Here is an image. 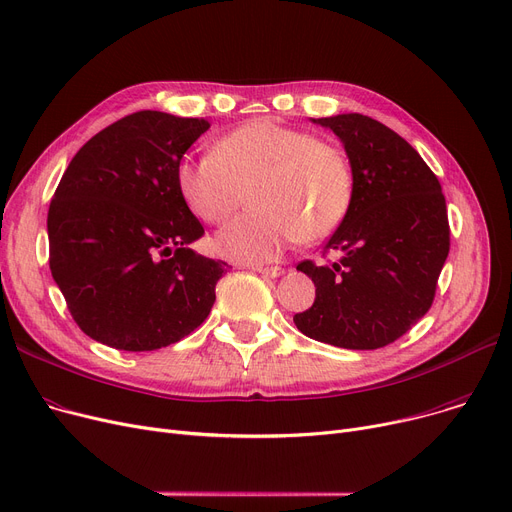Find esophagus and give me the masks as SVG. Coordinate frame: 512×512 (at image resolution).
<instances>
[{
    "label": "esophagus",
    "mask_w": 512,
    "mask_h": 512,
    "mask_svg": "<svg viewBox=\"0 0 512 512\" xmlns=\"http://www.w3.org/2000/svg\"><path fill=\"white\" fill-rule=\"evenodd\" d=\"M253 272L261 274L263 278H278L284 274L282 267H253Z\"/></svg>",
    "instance_id": "34e87169"
}]
</instances>
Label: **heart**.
Segmentation results:
<instances>
[{"mask_svg": "<svg viewBox=\"0 0 512 512\" xmlns=\"http://www.w3.org/2000/svg\"><path fill=\"white\" fill-rule=\"evenodd\" d=\"M176 188L205 224H222L245 201L249 211L215 234V251L238 263L278 259L294 238L332 234L353 201V168L342 147L311 132L257 118L213 143L211 155L182 157Z\"/></svg>", "mask_w": 512, "mask_h": 512, "instance_id": "obj_1", "label": "heart"}]
</instances>
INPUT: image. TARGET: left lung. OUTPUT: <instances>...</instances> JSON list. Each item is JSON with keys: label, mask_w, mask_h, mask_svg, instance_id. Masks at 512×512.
<instances>
[{"label": "left lung", "mask_w": 512, "mask_h": 512, "mask_svg": "<svg viewBox=\"0 0 512 512\" xmlns=\"http://www.w3.org/2000/svg\"><path fill=\"white\" fill-rule=\"evenodd\" d=\"M342 141L353 168V201L326 251V265L301 261L315 303L294 315L319 342L353 351L407 334L434 303L450 251L446 199L436 174L394 130L363 114L313 120Z\"/></svg>", "instance_id": "8db88e82"}]
</instances>
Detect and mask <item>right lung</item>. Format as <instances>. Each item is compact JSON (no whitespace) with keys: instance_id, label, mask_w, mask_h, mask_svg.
I'll return each instance as SVG.
<instances>
[{"instance_id":"obj_1","label":"right lung","mask_w":512,"mask_h":512,"mask_svg":"<svg viewBox=\"0 0 512 512\" xmlns=\"http://www.w3.org/2000/svg\"><path fill=\"white\" fill-rule=\"evenodd\" d=\"M207 128L143 110L72 157L47 213L49 270L89 338L155 351L207 319L228 263L188 247L205 230L176 188V166Z\"/></svg>"}]
</instances>
